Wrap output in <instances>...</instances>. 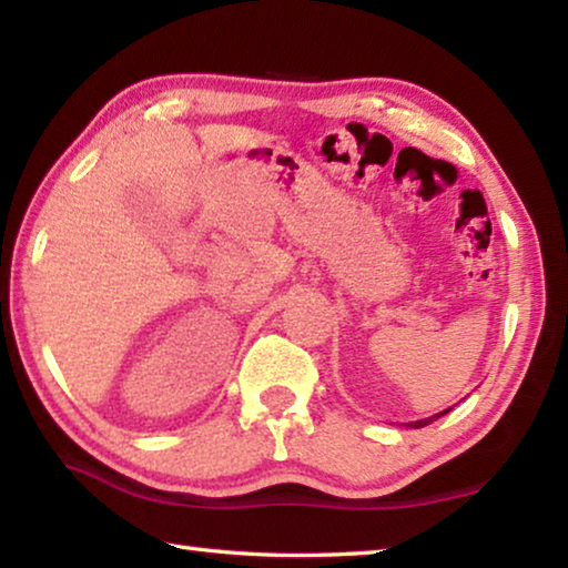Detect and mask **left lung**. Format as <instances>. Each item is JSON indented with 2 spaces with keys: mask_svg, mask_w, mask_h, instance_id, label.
Here are the masks:
<instances>
[{
  "mask_svg": "<svg viewBox=\"0 0 568 568\" xmlns=\"http://www.w3.org/2000/svg\"><path fill=\"white\" fill-rule=\"evenodd\" d=\"M452 409V407H449ZM449 409H445V412H437V415H432V417H427V419H417V422H407V427H412V429H419V427H427L429 422H437L442 415H447Z\"/></svg>",
  "mask_w": 568,
  "mask_h": 568,
  "instance_id": "8db88e82",
  "label": "left lung"
}]
</instances>
